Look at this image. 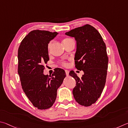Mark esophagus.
Segmentation results:
<instances>
[{"mask_svg":"<svg viewBox=\"0 0 128 128\" xmlns=\"http://www.w3.org/2000/svg\"><path fill=\"white\" fill-rule=\"evenodd\" d=\"M65 72H66V75L67 76H68L69 75V71L68 70H65Z\"/></svg>","mask_w":128,"mask_h":128,"instance_id":"1","label":"esophagus"}]
</instances>
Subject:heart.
Instances as JSON below:
<instances>
[{"instance_id": "1", "label": "heart", "mask_w": 128, "mask_h": 128, "mask_svg": "<svg viewBox=\"0 0 128 128\" xmlns=\"http://www.w3.org/2000/svg\"><path fill=\"white\" fill-rule=\"evenodd\" d=\"M71 40H73L72 39H71V38H65V39L63 40L62 43L68 42L69 41H71ZM52 42H50L48 44V51L49 53V52H50V48H51V46H52ZM61 64H62V66H68V64H67L66 62H62L61 63Z\"/></svg>"}]
</instances>
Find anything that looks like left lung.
<instances>
[{
	"label": "left lung",
	"instance_id": "1",
	"mask_svg": "<svg viewBox=\"0 0 128 128\" xmlns=\"http://www.w3.org/2000/svg\"><path fill=\"white\" fill-rule=\"evenodd\" d=\"M65 34L76 41L75 67L84 73L81 78L74 71L69 73L76 83L72 90L74 97L80 105L90 106L100 97L106 83L108 62L106 44L99 32L88 24Z\"/></svg>",
	"mask_w": 128,
	"mask_h": 128
}]
</instances>
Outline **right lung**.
<instances>
[{"mask_svg": "<svg viewBox=\"0 0 128 128\" xmlns=\"http://www.w3.org/2000/svg\"><path fill=\"white\" fill-rule=\"evenodd\" d=\"M58 33L48 31H31L22 40L18 50V73L22 88L33 106L46 110L53 106L57 89L61 86L66 73L56 68L51 76L43 73L49 60L48 46Z\"/></svg>", "mask_w": 128, "mask_h": 128, "instance_id": "obj_1", "label": "right lung"}]
</instances>
